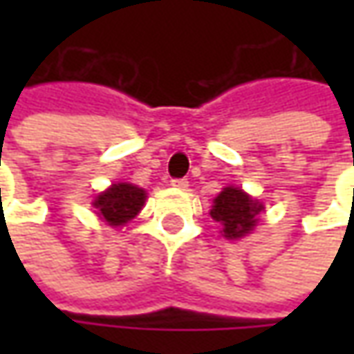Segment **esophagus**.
<instances>
[{
  "mask_svg": "<svg viewBox=\"0 0 354 354\" xmlns=\"http://www.w3.org/2000/svg\"><path fill=\"white\" fill-rule=\"evenodd\" d=\"M171 187L185 191V189L189 187V181H187V179H171Z\"/></svg>",
  "mask_w": 354,
  "mask_h": 354,
  "instance_id": "1",
  "label": "esophagus"
}]
</instances>
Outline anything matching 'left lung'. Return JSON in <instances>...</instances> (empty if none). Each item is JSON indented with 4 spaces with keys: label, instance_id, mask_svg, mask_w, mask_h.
<instances>
[{
    "label": "left lung",
    "instance_id": "8db88e82",
    "mask_svg": "<svg viewBox=\"0 0 354 354\" xmlns=\"http://www.w3.org/2000/svg\"><path fill=\"white\" fill-rule=\"evenodd\" d=\"M262 211V205L252 201L242 189L226 187L225 191L214 198L211 216L223 226L225 238H240L248 234L256 226V216Z\"/></svg>",
    "mask_w": 354,
    "mask_h": 354
}]
</instances>
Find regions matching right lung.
Returning a JSON list of instances; mask_svg holds the SVG:
<instances>
[{"label": "right lung", "mask_w": 354, "mask_h": 354, "mask_svg": "<svg viewBox=\"0 0 354 354\" xmlns=\"http://www.w3.org/2000/svg\"><path fill=\"white\" fill-rule=\"evenodd\" d=\"M143 203V189L129 183H116L96 197L94 207L98 209V216H102L108 225L122 226L142 211Z\"/></svg>", "instance_id": "right-lung-1"}]
</instances>
